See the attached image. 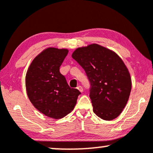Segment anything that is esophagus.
I'll use <instances>...</instances> for the list:
<instances>
[{"label":"esophagus","mask_w":153,"mask_h":153,"mask_svg":"<svg viewBox=\"0 0 153 153\" xmlns=\"http://www.w3.org/2000/svg\"><path fill=\"white\" fill-rule=\"evenodd\" d=\"M77 89H78V90L80 91V92H82V91H83V89H82V88L80 86V85H78V87H77Z\"/></svg>","instance_id":"obj_1"}]
</instances>
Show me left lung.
I'll use <instances>...</instances> for the list:
<instances>
[{
	"instance_id": "left-lung-1",
	"label": "left lung",
	"mask_w": 153,
	"mask_h": 153,
	"mask_svg": "<svg viewBox=\"0 0 153 153\" xmlns=\"http://www.w3.org/2000/svg\"><path fill=\"white\" fill-rule=\"evenodd\" d=\"M72 57L90 80L93 111L103 120L118 117L129 100L131 79L129 70L114 51L97 44L78 47Z\"/></svg>"
}]
</instances>
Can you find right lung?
<instances>
[{"instance_id": "obj_1", "label": "right lung", "mask_w": 153, "mask_h": 153, "mask_svg": "<svg viewBox=\"0 0 153 153\" xmlns=\"http://www.w3.org/2000/svg\"><path fill=\"white\" fill-rule=\"evenodd\" d=\"M68 49L48 47L33 59L26 74L27 96L33 106L47 117L59 119L73 110L80 92L71 88L59 67Z\"/></svg>"}]
</instances>
